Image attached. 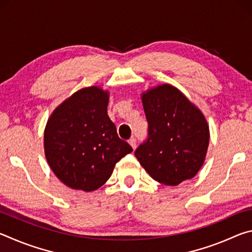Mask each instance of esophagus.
Listing matches in <instances>:
<instances>
[{
    "instance_id": "esophagus-1",
    "label": "esophagus",
    "mask_w": 252,
    "mask_h": 252,
    "mask_svg": "<svg viewBox=\"0 0 252 252\" xmlns=\"http://www.w3.org/2000/svg\"><path fill=\"white\" fill-rule=\"evenodd\" d=\"M129 143H130V146H131L132 148L135 149V147H136V140H135L134 136H132V138L129 140Z\"/></svg>"
}]
</instances>
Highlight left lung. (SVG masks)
<instances>
[{
	"mask_svg": "<svg viewBox=\"0 0 252 252\" xmlns=\"http://www.w3.org/2000/svg\"><path fill=\"white\" fill-rule=\"evenodd\" d=\"M148 136L134 156L156 181L165 186L193 178L209 144V127L200 110L172 85L142 94Z\"/></svg>",
	"mask_w": 252,
	"mask_h": 252,
	"instance_id": "1",
	"label": "left lung"
}]
</instances>
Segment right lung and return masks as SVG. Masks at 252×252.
I'll list each match as a JSON object with an SVG mask.
<instances>
[{"label":"right lung","mask_w":252,"mask_h":252,"mask_svg":"<svg viewBox=\"0 0 252 252\" xmlns=\"http://www.w3.org/2000/svg\"><path fill=\"white\" fill-rule=\"evenodd\" d=\"M108 92L100 88L82 89L58 106L46 125V160L55 176L72 189H99L117 162L132 152L108 117Z\"/></svg>","instance_id":"right-lung-1"}]
</instances>
